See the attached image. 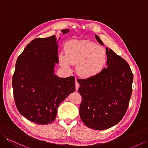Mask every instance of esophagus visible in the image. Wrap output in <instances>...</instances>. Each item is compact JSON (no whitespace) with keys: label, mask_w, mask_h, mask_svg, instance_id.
Here are the masks:
<instances>
[{"label":"esophagus","mask_w":148,"mask_h":148,"mask_svg":"<svg viewBox=\"0 0 148 148\" xmlns=\"http://www.w3.org/2000/svg\"><path fill=\"white\" fill-rule=\"evenodd\" d=\"M79 87V84L78 83L77 80L76 79V81H75V89H76V91H78Z\"/></svg>","instance_id":"34e87169"}]
</instances>
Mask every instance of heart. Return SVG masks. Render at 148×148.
Masks as SVG:
<instances>
[{
	"label": "heart",
	"instance_id": "b5f03b06",
	"mask_svg": "<svg viewBox=\"0 0 148 148\" xmlns=\"http://www.w3.org/2000/svg\"><path fill=\"white\" fill-rule=\"evenodd\" d=\"M65 51L59 54L60 65L70 71V65L76 64V71L82 77H95L106 66L105 49L89 40H71L66 43Z\"/></svg>",
	"mask_w": 148,
	"mask_h": 148
}]
</instances>
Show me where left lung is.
Returning a JSON list of instances; mask_svg holds the SVG:
<instances>
[{
	"mask_svg": "<svg viewBox=\"0 0 148 148\" xmlns=\"http://www.w3.org/2000/svg\"><path fill=\"white\" fill-rule=\"evenodd\" d=\"M106 53L107 68L95 77L77 79L82 96L80 117L88 127L97 130L108 129L122 120L132 92L133 75L128 64L110 48L106 47Z\"/></svg>",
	"mask_w": 148,
	"mask_h": 148,
	"instance_id": "1",
	"label": "left lung"
}]
</instances>
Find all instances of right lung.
Returning <instances> with one entry per match:
<instances>
[{
  "label": "right lung",
  "mask_w": 148,
  "mask_h": 148,
  "mask_svg": "<svg viewBox=\"0 0 148 148\" xmlns=\"http://www.w3.org/2000/svg\"><path fill=\"white\" fill-rule=\"evenodd\" d=\"M61 31L66 34L70 30ZM57 43L56 35L36 38L16 62L12 87L16 108L24 117L37 124L52 123L60 103L75 90L74 77L60 78L54 74L56 64L59 63Z\"/></svg>",
  "instance_id": "add662e5"
}]
</instances>
